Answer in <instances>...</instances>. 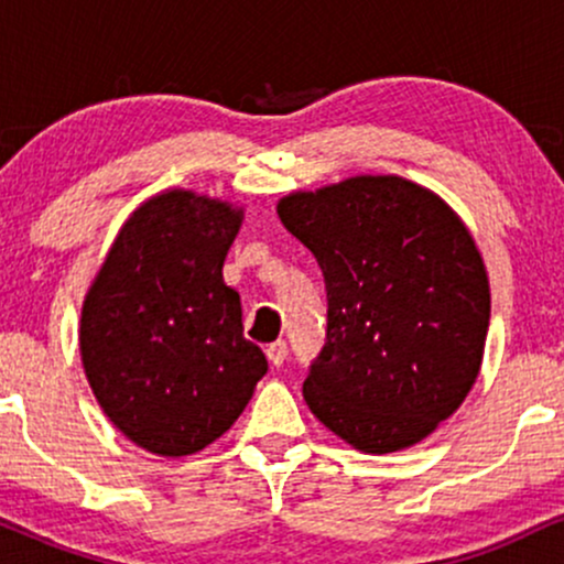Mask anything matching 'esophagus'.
Instances as JSON below:
<instances>
[{
	"label": "esophagus",
	"instance_id": "esophagus-1",
	"mask_svg": "<svg viewBox=\"0 0 564 564\" xmlns=\"http://www.w3.org/2000/svg\"><path fill=\"white\" fill-rule=\"evenodd\" d=\"M264 352H268L270 364H273L275 368H281L283 360H286V341L278 339V341H273V345H268V349H264Z\"/></svg>",
	"mask_w": 564,
	"mask_h": 564
}]
</instances>
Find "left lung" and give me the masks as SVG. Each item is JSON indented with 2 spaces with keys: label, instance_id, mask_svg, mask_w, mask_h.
I'll list each match as a JSON object with an SVG mask.
<instances>
[{
  "label": "left lung",
  "instance_id": "left-lung-1",
  "mask_svg": "<svg viewBox=\"0 0 564 564\" xmlns=\"http://www.w3.org/2000/svg\"><path fill=\"white\" fill-rule=\"evenodd\" d=\"M278 217L326 281V345L302 384L310 411L366 453L424 440L482 364L490 289L469 230L400 177L291 193Z\"/></svg>",
  "mask_w": 564,
  "mask_h": 564
}]
</instances>
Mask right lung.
Segmentation results:
<instances>
[{
	"label": "right lung",
	"instance_id": "add662e5",
	"mask_svg": "<svg viewBox=\"0 0 564 564\" xmlns=\"http://www.w3.org/2000/svg\"><path fill=\"white\" fill-rule=\"evenodd\" d=\"M238 228L228 204L161 193L127 219L84 300L79 347L97 403L159 456L215 443L268 373L223 281Z\"/></svg>",
	"mask_w": 564,
	"mask_h": 564
}]
</instances>
